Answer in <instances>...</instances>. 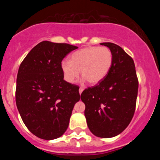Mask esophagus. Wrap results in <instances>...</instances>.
Listing matches in <instances>:
<instances>
[{"label": "esophagus", "mask_w": 160, "mask_h": 160, "mask_svg": "<svg viewBox=\"0 0 160 160\" xmlns=\"http://www.w3.org/2000/svg\"><path fill=\"white\" fill-rule=\"evenodd\" d=\"M82 91H83V88L80 87V89H79V92H80V95H81V93H82Z\"/></svg>", "instance_id": "1"}]
</instances>
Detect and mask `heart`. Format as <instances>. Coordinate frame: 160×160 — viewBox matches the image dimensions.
<instances>
[{
    "mask_svg": "<svg viewBox=\"0 0 160 160\" xmlns=\"http://www.w3.org/2000/svg\"><path fill=\"white\" fill-rule=\"evenodd\" d=\"M113 63V54L106 47H88L71 55L70 61L63 60L61 68L67 82H74L80 74L89 83L96 84L107 76Z\"/></svg>",
    "mask_w": 160,
    "mask_h": 160,
    "instance_id": "heart-1",
    "label": "heart"
}]
</instances>
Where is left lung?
I'll return each mask as SVG.
<instances>
[{
	"instance_id": "8db88e82",
	"label": "left lung",
	"mask_w": 160,
	"mask_h": 160,
	"mask_svg": "<svg viewBox=\"0 0 160 160\" xmlns=\"http://www.w3.org/2000/svg\"><path fill=\"white\" fill-rule=\"evenodd\" d=\"M113 54V63L101 82L82 91L88 127L95 136L112 138L126 128L132 119L138 89L135 66L120 46L102 43Z\"/></svg>"
}]
</instances>
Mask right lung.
I'll use <instances>...</instances> for the list:
<instances>
[{"instance_id":"obj_1","label":"right lung","mask_w":160,"mask_h":160,"mask_svg":"<svg viewBox=\"0 0 160 160\" xmlns=\"http://www.w3.org/2000/svg\"><path fill=\"white\" fill-rule=\"evenodd\" d=\"M68 43L42 41L22 62L16 78V103L28 129L37 137L52 140L69 125L79 86L64 80L63 58L78 49Z\"/></svg>"}]
</instances>
